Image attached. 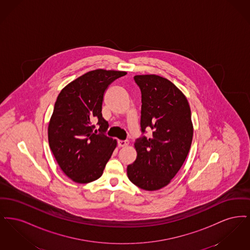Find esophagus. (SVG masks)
I'll list each match as a JSON object with an SVG mask.
<instances>
[{
    "label": "esophagus",
    "instance_id": "1",
    "mask_svg": "<svg viewBox=\"0 0 250 250\" xmlns=\"http://www.w3.org/2000/svg\"><path fill=\"white\" fill-rule=\"evenodd\" d=\"M128 141H118V146L119 147H125L128 145Z\"/></svg>",
    "mask_w": 250,
    "mask_h": 250
}]
</instances>
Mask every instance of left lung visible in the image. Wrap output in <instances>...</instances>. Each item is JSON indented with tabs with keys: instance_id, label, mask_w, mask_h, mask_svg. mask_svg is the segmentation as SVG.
Listing matches in <instances>:
<instances>
[{
	"instance_id": "obj_1",
	"label": "left lung",
	"mask_w": 250,
	"mask_h": 250,
	"mask_svg": "<svg viewBox=\"0 0 250 250\" xmlns=\"http://www.w3.org/2000/svg\"><path fill=\"white\" fill-rule=\"evenodd\" d=\"M142 92L141 130L152 135L136 140L137 158L127 166L131 182L144 190H158L169 184L190 149L193 125L188 101L178 88L157 75H137Z\"/></svg>"
}]
</instances>
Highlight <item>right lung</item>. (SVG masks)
<instances>
[{"label":"right lung","mask_w":250,"mask_h":250,"mask_svg":"<svg viewBox=\"0 0 250 250\" xmlns=\"http://www.w3.org/2000/svg\"><path fill=\"white\" fill-rule=\"evenodd\" d=\"M125 75L104 69L87 72L57 97L48 123V143L61 169L76 183L99 178L116 148V140L105 135L108 125L102 117V102L108 85Z\"/></svg>","instance_id":"obj_1"}]
</instances>
